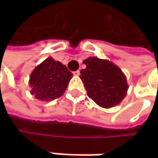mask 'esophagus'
<instances>
[{
  "label": "esophagus",
  "instance_id": "esophagus-1",
  "mask_svg": "<svg viewBox=\"0 0 158 158\" xmlns=\"http://www.w3.org/2000/svg\"><path fill=\"white\" fill-rule=\"evenodd\" d=\"M75 76H79V74H80V72H79V70H77V71H75L74 73H73Z\"/></svg>",
  "mask_w": 158,
  "mask_h": 158
}]
</instances>
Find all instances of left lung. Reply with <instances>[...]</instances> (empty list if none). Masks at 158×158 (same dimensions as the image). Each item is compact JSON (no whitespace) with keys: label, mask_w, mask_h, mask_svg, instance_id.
Returning <instances> with one entry per match:
<instances>
[{"label":"left lung","mask_w":158,"mask_h":158,"mask_svg":"<svg viewBox=\"0 0 158 158\" xmlns=\"http://www.w3.org/2000/svg\"><path fill=\"white\" fill-rule=\"evenodd\" d=\"M86 69L80 76L88 96L102 108L119 104L126 96L128 84L122 69L106 59L89 57L83 61Z\"/></svg>","instance_id":"left-lung-1"}]
</instances>
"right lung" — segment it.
Wrapping results in <instances>:
<instances>
[{
	"mask_svg": "<svg viewBox=\"0 0 158 158\" xmlns=\"http://www.w3.org/2000/svg\"><path fill=\"white\" fill-rule=\"evenodd\" d=\"M72 77L65 65L53 57H48L30 75L31 94L42 102L56 100L63 95Z\"/></svg>",
	"mask_w": 158,
	"mask_h": 158,
	"instance_id": "obj_1",
	"label": "right lung"
}]
</instances>
